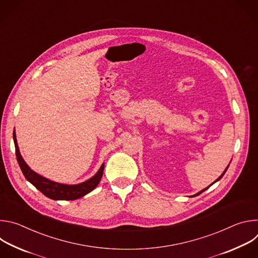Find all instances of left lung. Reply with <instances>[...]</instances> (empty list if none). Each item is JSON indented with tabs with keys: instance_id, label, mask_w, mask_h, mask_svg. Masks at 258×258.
<instances>
[{
	"instance_id": "1",
	"label": "left lung",
	"mask_w": 258,
	"mask_h": 258,
	"mask_svg": "<svg viewBox=\"0 0 258 258\" xmlns=\"http://www.w3.org/2000/svg\"><path fill=\"white\" fill-rule=\"evenodd\" d=\"M228 168H229V165H228V166H227V168H226V169H225V171H224V172H223V173H222V175H220V176H219V177H218V178H217V179H216V180H215V181H214V182H216V181H217V180H219V179H220V178H222V177H223V176H224V174H225V173H226V171H227V169H228ZM214 182H212V183H211V185H210V186H212V185H213V183H214ZM210 186H209V187H210ZM209 187H207V188H205V189H204V190H202V191H200V192H199V193H197V194H195V195H194V196H193V197H195V196H198V195H200V194H201V193H202V192H204V191H205V190H207V189H208V188H209Z\"/></svg>"
}]
</instances>
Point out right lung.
<instances>
[{
	"mask_svg": "<svg viewBox=\"0 0 258 258\" xmlns=\"http://www.w3.org/2000/svg\"><path fill=\"white\" fill-rule=\"evenodd\" d=\"M13 140L15 144V152H16V158L18 161V164L21 168V171L25 178L31 182L32 185L40 190L45 196H47L50 199L53 200H76L79 199L88 193L92 192L100 182L102 175H103V170H104V163L101 165L100 169L98 172L89 178L88 180L78 183V185H65V183H59L53 180H50L39 173L34 172L24 161L22 158L19 148H18V144L16 140V134L15 130L13 132Z\"/></svg>",
	"mask_w": 258,
	"mask_h": 258,
	"instance_id": "right-lung-1",
	"label": "right lung"
}]
</instances>
